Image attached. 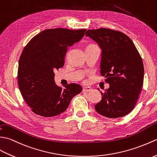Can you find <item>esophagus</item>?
<instances>
[{
	"instance_id": "esophagus-1",
	"label": "esophagus",
	"mask_w": 157,
	"mask_h": 157,
	"mask_svg": "<svg viewBox=\"0 0 157 157\" xmlns=\"http://www.w3.org/2000/svg\"><path fill=\"white\" fill-rule=\"evenodd\" d=\"M92 90V89L90 88V87H84L82 89V91L83 92H90Z\"/></svg>"
}]
</instances>
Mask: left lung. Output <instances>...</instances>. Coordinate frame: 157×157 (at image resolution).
<instances>
[{
  "label": "left lung",
  "mask_w": 157,
  "mask_h": 157,
  "mask_svg": "<svg viewBox=\"0 0 157 157\" xmlns=\"http://www.w3.org/2000/svg\"><path fill=\"white\" fill-rule=\"evenodd\" d=\"M85 36L101 49V75L109 88L95 105L97 112L109 118L126 116L134 109L144 81V65L133 41L126 34L107 28L89 29Z\"/></svg>",
  "instance_id": "8db88e82"
}]
</instances>
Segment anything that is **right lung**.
Returning a JSON list of instances; mask_svg holds the SVG:
<instances>
[{
	"mask_svg": "<svg viewBox=\"0 0 157 157\" xmlns=\"http://www.w3.org/2000/svg\"><path fill=\"white\" fill-rule=\"evenodd\" d=\"M86 30L46 29L24 48L19 61L18 85L23 99L34 113L46 117L58 116L82 91V86L76 83L63 89L58 86L54 71L63 67L67 48L81 40Z\"/></svg>",
	"mask_w": 157,
	"mask_h": 157,
	"instance_id": "obj_1",
	"label": "right lung"
}]
</instances>
